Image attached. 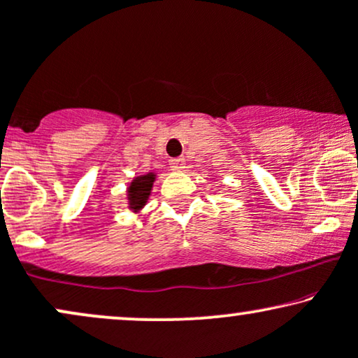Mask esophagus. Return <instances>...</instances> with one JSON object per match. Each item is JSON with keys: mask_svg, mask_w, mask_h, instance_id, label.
<instances>
[{"mask_svg": "<svg viewBox=\"0 0 358 358\" xmlns=\"http://www.w3.org/2000/svg\"><path fill=\"white\" fill-rule=\"evenodd\" d=\"M170 169L171 170H183L185 169V158H171L170 160Z\"/></svg>", "mask_w": 358, "mask_h": 358, "instance_id": "esophagus-1", "label": "esophagus"}]
</instances>
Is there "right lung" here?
I'll use <instances>...</instances> for the list:
<instances>
[{
    "label": "right lung",
    "instance_id": "1",
    "mask_svg": "<svg viewBox=\"0 0 358 358\" xmlns=\"http://www.w3.org/2000/svg\"><path fill=\"white\" fill-rule=\"evenodd\" d=\"M153 180H155V175L147 173L143 176H137L129 187V201L130 208L132 210H140L143 205H145L148 194H150Z\"/></svg>",
    "mask_w": 358,
    "mask_h": 358
}]
</instances>
